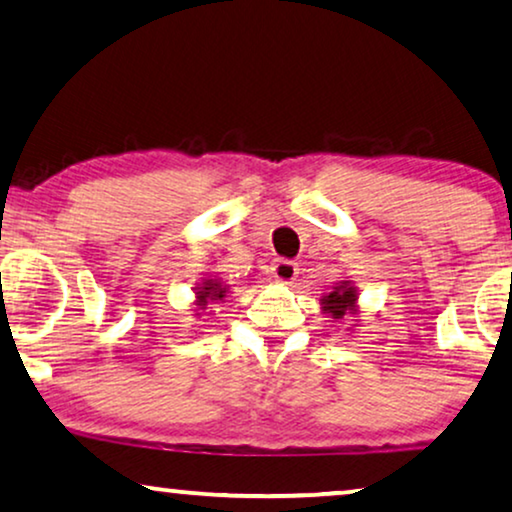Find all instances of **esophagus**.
Instances as JSON below:
<instances>
[{
  "label": "esophagus",
  "instance_id": "esophagus-1",
  "mask_svg": "<svg viewBox=\"0 0 512 512\" xmlns=\"http://www.w3.org/2000/svg\"><path fill=\"white\" fill-rule=\"evenodd\" d=\"M270 272H272V277L277 279V282L291 284L293 279L298 277V265L293 263V261H286V258H279V261L272 263Z\"/></svg>",
  "mask_w": 512,
  "mask_h": 512
}]
</instances>
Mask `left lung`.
<instances>
[{
  "mask_svg": "<svg viewBox=\"0 0 512 512\" xmlns=\"http://www.w3.org/2000/svg\"><path fill=\"white\" fill-rule=\"evenodd\" d=\"M356 298H359L356 296V286L340 282L338 286H333L331 293L321 298V310L333 319H345L349 314H356Z\"/></svg>",
  "mask_w": 512,
  "mask_h": 512,
  "instance_id": "left-lung-1",
  "label": "left lung"
}]
</instances>
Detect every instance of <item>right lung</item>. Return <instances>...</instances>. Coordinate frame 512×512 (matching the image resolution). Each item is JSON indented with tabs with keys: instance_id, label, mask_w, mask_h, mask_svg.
<instances>
[{
	"instance_id": "obj_1",
	"label": "right lung",
	"mask_w": 512,
	"mask_h": 512,
	"mask_svg": "<svg viewBox=\"0 0 512 512\" xmlns=\"http://www.w3.org/2000/svg\"><path fill=\"white\" fill-rule=\"evenodd\" d=\"M226 293H228V284L223 282V279L212 277V275L202 279V282L195 286V305H198V312L207 310V305L219 303V300L226 298Z\"/></svg>"
}]
</instances>
